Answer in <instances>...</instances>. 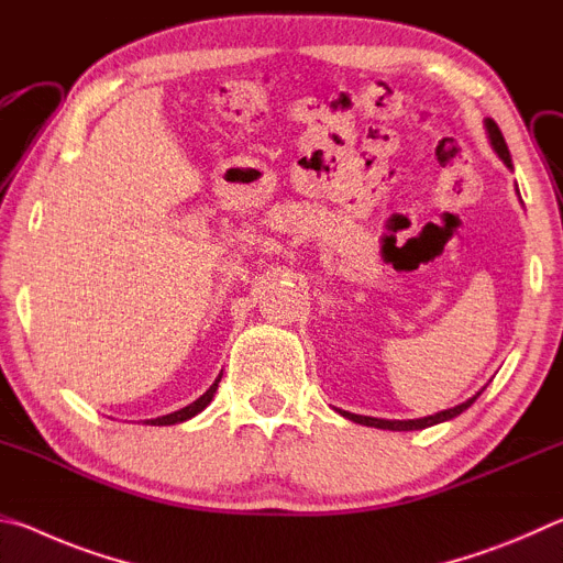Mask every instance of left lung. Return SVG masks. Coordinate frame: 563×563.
Instances as JSON below:
<instances>
[{
  "label": "left lung",
  "mask_w": 563,
  "mask_h": 563,
  "mask_svg": "<svg viewBox=\"0 0 563 563\" xmlns=\"http://www.w3.org/2000/svg\"><path fill=\"white\" fill-rule=\"evenodd\" d=\"M484 129H487V136H489V144L494 148V154H497L507 168H514L511 164V156H509V148H507V141H504L501 131L497 126V121L494 119H484ZM519 194V188H517ZM482 393H476L474 397L466 399V402L450 407V409H442V412L430 415V417H419V419H377V417H365V415H355V412H342V417L352 419V422L357 424H365V427H377V430H393V432H412V430H424V427H432V424H440L446 422V419H454L456 415H462L464 409H470L474 405V399L479 397Z\"/></svg>",
  "instance_id": "1"
}]
</instances>
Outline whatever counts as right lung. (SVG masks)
I'll list each match as a JSON object with an SVG mask.
<instances>
[{"label":"right lung","mask_w":563,"mask_h":563,"mask_svg":"<svg viewBox=\"0 0 563 563\" xmlns=\"http://www.w3.org/2000/svg\"><path fill=\"white\" fill-rule=\"evenodd\" d=\"M221 377H223V373L216 377V383L206 389V393L196 399V402H190V405H186V407H180V409H176V412H170V415H164V417H156V419H144V424H151V427H168V424H178V422H186V419H190V417H196L198 412H203V409L211 405V399H213V395H216V389H218V383H221Z\"/></svg>","instance_id":"add662e5"}]
</instances>
